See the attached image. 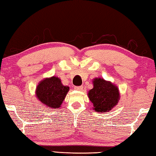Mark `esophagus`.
<instances>
[{
    "instance_id": "34e87169",
    "label": "esophagus",
    "mask_w": 156,
    "mask_h": 156,
    "mask_svg": "<svg viewBox=\"0 0 156 156\" xmlns=\"http://www.w3.org/2000/svg\"><path fill=\"white\" fill-rule=\"evenodd\" d=\"M74 89L77 90V91H82L83 89V87L82 86H80V87H74Z\"/></svg>"
}]
</instances>
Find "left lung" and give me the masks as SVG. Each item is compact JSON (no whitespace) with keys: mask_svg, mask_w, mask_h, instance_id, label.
<instances>
[{"mask_svg":"<svg viewBox=\"0 0 156 156\" xmlns=\"http://www.w3.org/2000/svg\"><path fill=\"white\" fill-rule=\"evenodd\" d=\"M94 88L88 93L94 110L104 113L111 110L119 100V92L117 86L101 78L93 81Z\"/></svg>","mask_w":156,"mask_h":156,"instance_id":"left-lung-1","label":"left lung"}]
</instances>
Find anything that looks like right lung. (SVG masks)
Returning a JSON list of instances; mask_svg holds the SVG:
<instances>
[{"label":"right lung","mask_w":156,"mask_h":156,"mask_svg":"<svg viewBox=\"0 0 156 156\" xmlns=\"http://www.w3.org/2000/svg\"><path fill=\"white\" fill-rule=\"evenodd\" d=\"M69 88L64 86L57 76L46 78L41 81L36 90V96L47 108L57 109L65 100Z\"/></svg>","instance_id":"obj_1"}]
</instances>
